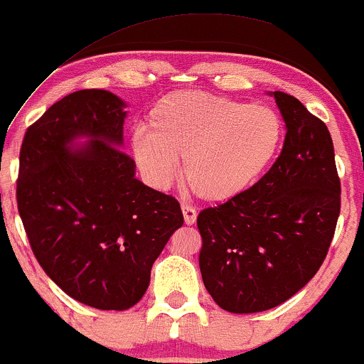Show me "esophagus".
Instances as JSON below:
<instances>
[{
  "instance_id": "1",
  "label": "esophagus",
  "mask_w": 364,
  "mask_h": 364,
  "mask_svg": "<svg viewBox=\"0 0 364 364\" xmlns=\"http://www.w3.org/2000/svg\"><path fill=\"white\" fill-rule=\"evenodd\" d=\"M182 213H183V221H186V225L196 223V218H198V211H196V208L189 206V204H182Z\"/></svg>"
}]
</instances>
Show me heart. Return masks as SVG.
I'll return each mask as SVG.
<instances>
[{"instance_id": "1", "label": "heart", "mask_w": 364, "mask_h": 364, "mask_svg": "<svg viewBox=\"0 0 364 364\" xmlns=\"http://www.w3.org/2000/svg\"><path fill=\"white\" fill-rule=\"evenodd\" d=\"M149 131L131 136V155L149 186L165 189L183 160V178L211 203L242 194L272 164L284 126L267 105L206 92H172L149 110Z\"/></svg>"}]
</instances>
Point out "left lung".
I'll list each match as a JSON object with an SVG mask.
<instances>
[{"mask_svg": "<svg viewBox=\"0 0 364 364\" xmlns=\"http://www.w3.org/2000/svg\"><path fill=\"white\" fill-rule=\"evenodd\" d=\"M269 95L286 124L283 151L249 191L198 216L204 286L232 314L274 309L300 291L322 266L341 213L327 126L298 98Z\"/></svg>", "mask_w": 364, "mask_h": 364, "instance_id": "1", "label": "left lung"}]
</instances>
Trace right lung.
<instances>
[{
  "label": "right lung",
  "mask_w": 364,
  "mask_h": 364,
  "mask_svg": "<svg viewBox=\"0 0 364 364\" xmlns=\"http://www.w3.org/2000/svg\"><path fill=\"white\" fill-rule=\"evenodd\" d=\"M126 107L107 90L70 93L20 149L16 203L33 255L64 293L98 310L134 306L183 225L181 204L139 182L119 149Z\"/></svg>",
  "instance_id": "1"
}]
</instances>
